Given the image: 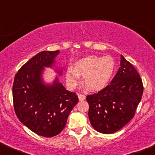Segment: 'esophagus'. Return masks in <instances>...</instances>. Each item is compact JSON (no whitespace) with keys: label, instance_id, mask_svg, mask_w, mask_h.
<instances>
[{"label":"esophagus","instance_id":"obj_1","mask_svg":"<svg viewBox=\"0 0 155 155\" xmlns=\"http://www.w3.org/2000/svg\"><path fill=\"white\" fill-rule=\"evenodd\" d=\"M78 98H79L80 101H84L85 99V95L82 94V93H78Z\"/></svg>","mask_w":155,"mask_h":155}]
</instances>
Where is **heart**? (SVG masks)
<instances>
[{"label":"heart","instance_id":"b5f03b06","mask_svg":"<svg viewBox=\"0 0 155 155\" xmlns=\"http://www.w3.org/2000/svg\"><path fill=\"white\" fill-rule=\"evenodd\" d=\"M115 70V62L110 56H87L76 61L65 73L69 86L73 87L83 76V83L91 91H100L107 86Z\"/></svg>","mask_w":155,"mask_h":155}]
</instances>
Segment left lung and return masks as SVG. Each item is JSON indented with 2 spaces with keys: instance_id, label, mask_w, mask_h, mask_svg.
<instances>
[{
  "instance_id": "8db88e82",
  "label": "left lung",
  "mask_w": 155,
  "mask_h": 155,
  "mask_svg": "<svg viewBox=\"0 0 155 155\" xmlns=\"http://www.w3.org/2000/svg\"><path fill=\"white\" fill-rule=\"evenodd\" d=\"M143 90L138 72L121 54L120 68L109 85L86 97L92 127L102 134L120 130L134 116Z\"/></svg>"
}]
</instances>
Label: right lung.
<instances>
[{"label":"right lung","mask_w":155,"mask_h":155,"mask_svg":"<svg viewBox=\"0 0 155 155\" xmlns=\"http://www.w3.org/2000/svg\"><path fill=\"white\" fill-rule=\"evenodd\" d=\"M59 53H38L19 69L13 85V106L19 121L45 137H54L63 130L78 102V95L67 91L57 78L52 85H46L41 78L44 68L52 66Z\"/></svg>","instance_id":"right-lung-1"}]
</instances>
